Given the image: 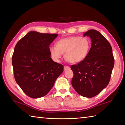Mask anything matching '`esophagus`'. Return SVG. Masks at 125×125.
Instances as JSON below:
<instances>
[{
	"instance_id": "esophagus-1",
	"label": "esophagus",
	"mask_w": 125,
	"mask_h": 125,
	"mask_svg": "<svg viewBox=\"0 0 125 125\" xmlns=\"http://www.w3.org/2000/svg\"><path fill=\"white\" fill-rule=\"evenodd\" d=\"M70 68V67L68 66H67V65H64V71H66L67 69H69Z\"/></svg>"
}]
</instances>
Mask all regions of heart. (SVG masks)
Returning a JSON list of instances; mask_svg holds the SVG:
<instances>
[{
	"mask_svg": "<svg viewBox=\"0 0 125 125\" xmlns=\"http://www.w3.org/2000/svg\"><path fill=\"white\" fill-rule=\"evenodd\" d=\"M91 48V42L88 38L69 36L61 39L55 46H50L49 52L51 58L58 62L64 53L65 60L71 63H78L88 56Z\"/></svg>",
	"mask_w": 125,
	"mask_h": 125,
	"instance_id": "b5f03b06",
	"label": "heart"
}]
</instances>
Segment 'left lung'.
I'll return each instance as SVG.
<instances>
[{"mask_svg": "<svg viewBox=\"0 0 125 125\" xmlns=\"http://www.w3.org/2000/svg\"><path fill=\"white\" fill-rule=\"evenodd\" d=\"M85 36L90 37L92 46L85 60L71 65L72 85L80 95L93 98L108 85L115 61L110 44L100 32L90 30Z\"/></svg>", "mask_w": 125, "mask_h": 125, "instance_id": "left-lung-1", "label": "left lung"}]
</instances>
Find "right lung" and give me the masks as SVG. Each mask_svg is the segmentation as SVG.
<instances>
[{
	"instance_id": "1",
	"label": "right lung",
	"mask_w": 125,
	"mask_h": 125,
	"mask_svg": "<svg viewBox=\"0 0 125 125\" xmlns=\"http://www.w3.org/2000/svg\"><path fill=\"white\" fill-rule=\"evenodd\" d=\"M57 34L30 31L18 42L12 57L17 84L27 96H45L63 72V65L51 57L49 46Z\"/></svg>"
}]
</instances>
